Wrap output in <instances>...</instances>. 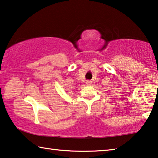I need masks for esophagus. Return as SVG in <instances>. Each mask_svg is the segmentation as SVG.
I'll return each instance as SVG.
<instances>
[{
	"instance_id": "esophagus-1",
	"label": "esophagus",
	"mask_w": 158,
	"mask_h": 158,
	"mask_svg": "<svg viewBox=\"0 0 158 158\" xmlns=\"http://www.w3.org/2000/svg\"><path fill=\"white\" fill-rule=\"evenodd\" d=\"M91 81H89V80H88V81H86V84L87 85H89V86H90V85H91Z\"/></svg>"
}]
</instances>
